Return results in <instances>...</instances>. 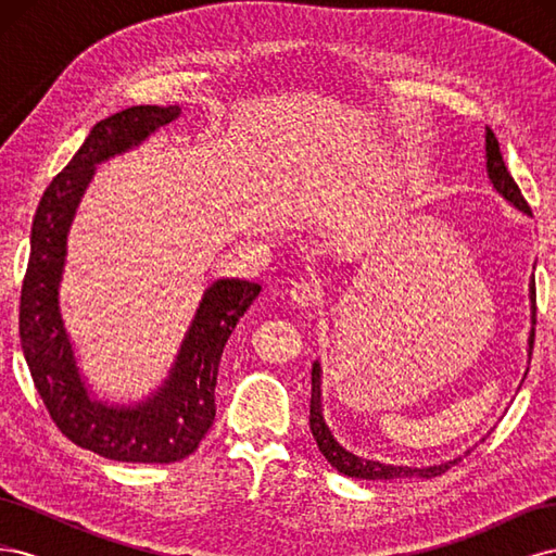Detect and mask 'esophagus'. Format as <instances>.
<instances>
[{
  "instance_id": "34e87169",
  "label": "esophagus",
  "mask_w": 556,
  "mask_h": 556,
  "mask_svg": "<svg viewBox=\"0 0 556 556\" xmlns=\"http://www.w3.org/2000/svg\"><path fill=\"white\" fill-rule=\"evenodd\" d=\"M288 294H290V301H292V304H294V306H299V308H308V306L317 304V299H319L317 288H315L313 282H308V280H299V282H294Z\"/></svg>"
}]
</instances>
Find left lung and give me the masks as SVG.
Wrapping results in <instances>:
<instances>
[{
    "label": "left lung",
    "mask_w": 556,
    "mask_h": 556,
    "mask_svg": "<svg viewBox=\"0 0 556 556\" xmlns=\"http://www.w3.org/2000/svg\"><path fill=\"white\" fill-rule=\"evenodd\" d=\"M486 172H490V178L494 182V188L506 197L510 204H515L519 211L531 213L527 199L521 197V190L517 188L515 178L510 176L506 162H503L501 148H498V139L494 137V131L486 127ZM531 311H533V325H535V280L531 278ZM533 339H535V329L531 331L529 339V348L533 350ZM313 392H311V431L313 439L319 447V452L325 454V459L339 470V473L348 476V478H362V480H394V478H435L443 476L447 468H452L462 459H454L441 466H429V468H410V466H384L380 462H371V459H362L355 457V454L343 450L339 443L333 441L331 431L327 429L325 419H323V410H319V364H313Z\"/></svg>",
    "instance_id": "8db88e82"
}]
</instances>
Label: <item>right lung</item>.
<instances>
[{
  "label": "right lung",
  "instance_id": "obj_1",
  "mask_svg": "<svg viewBox=\"0 0 556 556\" xmlns=\"http://www.w3.org/2000/svg\"><path fill=\"white\" fill-rule=\"evenodd\" d=\"M180 115L178 106H129L99 121L72 162L50 180L31 223L21 290V345L31 380L58 429L90 452L129 464H172L199 447L215 419V382L225 343L262 292L257 282L217 280L206 290L176 366L160 392L137 408L90 401L66 339L58 285L66 231L94 164L141 143Z\"/></svg>",
  "mask_w": 556,
  "mask_h": 556
}]
</instances>
